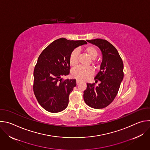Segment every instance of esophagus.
<instances>
[{
	"instance_id": "esophagus-1",
	"label": "esophagus",
	"mask_w": 150,
	"mask_h": 150,
	"mask_svg": "<svg viewBox=\"0 0 150 150\" xmlns=\"http://www.w3.org/2000/svg\"><path fill=\"white\" fill-rule=\"evenodd\" d=\"M79 83H80V81H79V80H76V85H79Z\"/></svg>"
}]
</instances>
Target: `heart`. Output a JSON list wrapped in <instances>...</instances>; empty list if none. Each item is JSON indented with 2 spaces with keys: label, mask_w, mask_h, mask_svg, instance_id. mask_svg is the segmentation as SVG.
<instances>
[{
  "label": "heart",
  "mask_w": 150,
  "mask_h": 150,
  "mask_svg": "<svg viewBox=\"0 0 150 150\" xmlns=\"http://www.w3.org/2000/svg\"><path fill=\"white\" fill-rule=\"evenodd\" d=\"M85 52L91 59H95L98 54V52L97 49L94 46H88L85 49ZM79 50L76 49H74L71 53L69 57V63L71 65L75 67L77 65L78 61ZM72 76L77 79L79 81H85L91 77L93 74V70L88 67H78L72 71Z\"/></svg>",
  "instance_id": "1"
}]
</instances>
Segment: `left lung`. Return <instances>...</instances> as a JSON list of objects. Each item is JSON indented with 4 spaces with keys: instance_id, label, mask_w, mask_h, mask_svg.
Instances as JSON below:
<instances>
[{
    "instance_id": "8db88e82",
    "label": "left lung",
    "mask_w": 150,
    "mask_h": 150,
    "mask_svg": "<svg viewBox=\"0 0 150 150\" xmlns=\"http://www.w3.org/2000/svg\"><path fill=\"white\" fill-rule=\"evenodd\" d=\"M97 46L102 53L100 71L94 78V83H87L83 91V100L94 109H103L109 105L116 97L123 79V63L117 49L105 40H87Z\"/></svg>"
}]
</instances>
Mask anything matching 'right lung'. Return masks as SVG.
I'll return each mask as SVG.
<instances>
[{
  "label": "right lung",
  "instance_id": "right-lung-1",
  "mask_svg": "<svg viewBox=\"0 0 150 150\" xmlns=\"http://www.w3.org/2000/svg\"><path fill=\"white\" fill-rule=\"evenodd\" d=\"M84 40H56L39 56L34 71L33 90L42 108L51 113L65 110L69 103V96L76 86L75 79L62 81L69 75V57L79 46L87 44Z\"/></svg>",
  "mask_w": 150,
  "mask_h": 150
}]
</instances>
